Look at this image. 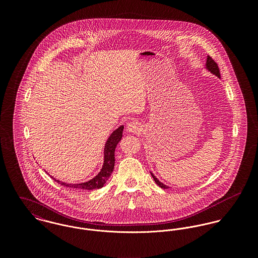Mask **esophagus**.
<instances>
[{
  "label": "esophagus",
  "instance_id": "obj_1",
  "mask_svg": "<svg viewBox=\"0 0 258 258\" xmlns=\"http://www.w3.org/2000/svg\"><path fill=\"white\" fill-rule=\"evenodd\" d=\"M141 130V126L140 123H138L137 121H131L127 124V131L131 132V133H138Z\"/></svg>",
  "mask_w": 258,
  "mask_h": 258
}]
</instances>
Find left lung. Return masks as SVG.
<instances>
[{
	"label": "left lung",
	"instance_id": "obj_1",
	"mask_svg": "<svg viewBox=\"0 0 258 258\" xmlns=\"http://www.w3.org/2000/svg\"><path fill=\"white\" fill-rule=\"evenodd\" d=\"M206 69L209 71V72H211L212 74H215V75H217L218 77H221V74H220V69H219V67H218V63L210 56V55H208V57H207V62H206ZM151 175H152V177H153V179H154V181H155V183L158 184L160 187H162V188H168L169 186L168 185H166V184H163V183H161L154 175H153V173H151Z\"/></svg>",
	"mask_w": 258,
	"mask_h": 258
}]
</instances>
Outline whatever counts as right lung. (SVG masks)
<instances>
[{"instance_id":"right-lung-1","label":"right lung","mask_w":258,"mask_h":258,"mask_svg":"<svg viewBox=\"0 0 258 258\" xmlns=\"http://www.w3.org/2000/svg\"><path fill=\"white\" fill-rule=\"evenodd\" d=\"M124 126L121 125L119 128H117L115 131L112 132L107 142L105 143L104 147V162L101 171L90 181L85 182V183H80V184H67L61 181L55 180L53 177H51L54 181H56L58 184L61 185H66L69 187H72L74 189H79V190H91L95 188H100L102 187L106 181L109 179L111 173L113 172L114 165H115V148L119 141L122 138V133H123Z\"/></svg>"}]
</instances>
